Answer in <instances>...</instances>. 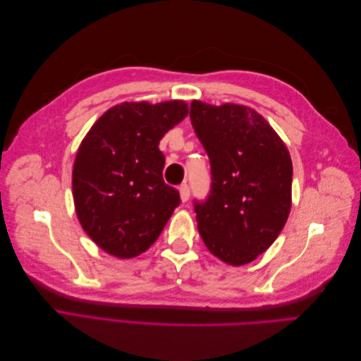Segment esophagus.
I'll use <instances>...</instances> for the list:
<instances>
[{"mask_svg":"<svg viewBox=\"0 0 361 361\" xmlns=\"http://www.w3.org/2000/svg\"><path fill=\"white\" fill-rule=\"evenodd\" d=\"M179 194H180V200H182L183 203L190 199V188H188V185H187V183L180 185V188H179Z\"/></svg>","mask_w":361,"mask_h":361,"instance_id":"obj_1","label":"esophagus"}]
</instances>
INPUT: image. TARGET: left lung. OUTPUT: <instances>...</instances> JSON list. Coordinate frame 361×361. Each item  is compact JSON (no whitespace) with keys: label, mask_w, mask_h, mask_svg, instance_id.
<instances>
[{"label":"left lung","mask_w":361,"mask_h":361,"mask_svg":"<svg viewBox=\"0 0 361 361\" xmlns=\"http://www.w3.org/2000/svg\"><path fill=\"white\" fill-rule=\"evenodd\" d=\"M191 123L211 161L209 199L195 203L206 248L232 267L267 251L292 206V159L264 116L245 105L194 99Z\"/></svg>","instance_id":"obj_1"}]
</instances>
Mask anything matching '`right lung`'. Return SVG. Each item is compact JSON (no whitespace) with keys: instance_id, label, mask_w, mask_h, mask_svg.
<instances>
[{"instance_id":"obj_1","label":"right lung","mask_w":361,"mask_h":361,"mask_svg":"<svg viewBox=\"0 0 361 361\" xmlns=\"http://www.w3.org/2000/svg\"><path fill=\"white\" fill-rule=\"evenodd\" d=\"M188 116L182 99L122 102L106 110L82 138L72 170L75 212L105 253L133 259L161 235L179 192L166 185L159 141Z\"/></svg>"}]
</instances>
